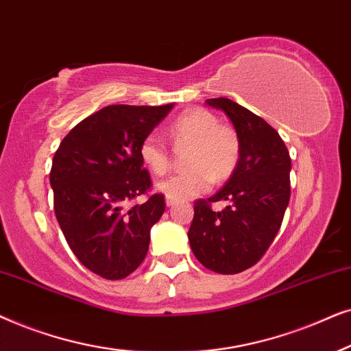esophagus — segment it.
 Segmentation results:
<instances>
[{
  "label": "esophagus",
  "mask_w": 351,
  "mask_h": 351,
  "mask_svg": "<svg viewBox=\"0 0 351 351\" xmlns=\"http://www.w3.org/2000/svg\"><path fill=\"white\" fill-rule=\"evenodd\" d=\"M165 204H167V207H171V205L176 204V199H173V197H170V195H167Z\"/></svg>",
  "instance_id": "1"
}]
</instances>
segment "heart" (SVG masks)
<instances>
[{
	"label": "heart",
	"mask_w": 351,
	"mask_h": 351,
	"mask_svg": "<svg viewBox=\"0 0 351 351\" xmlns=\"http://www.w3.org/2000/svg\"><path fill=\"white\" fill-rule=\"evenodd\" d=\"M168 134L175 147H189L186 156L189 170L158 184V189L173 199L204 194L212 188L213 180L230 178L241 160L242 146L236 130L231 125L219 123L217 115L202 107L181 112L168 127ZM139 157L158 176L165 175L171 167L168 146L156 133L143 138Z\"/></svg>",
	"instance_id": "b5f03b06"
}]
</instances>
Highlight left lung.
I'll use <instances>...</instances> for the list:
<instances>
[{"instance_id": "1", "label": "left lung", "mask_w": 351, "mask_h": 351, "mask_svg": "<svg viewBox=\"0 0 351 351\" xmlns=\"http://www.w3.org/2000/svg\"><path fill=\"white\" fill-rule=\"evenodd\" d=\"M230 117L241 138V160L228 183L194 202L188 237L205 268L236 274L254 266L269 249L291 199V156L271 125L228 97L205 101ZM227 200L219 213L213 202Z\"/></svg>"}]
</instances>
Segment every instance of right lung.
Listing matches in <instances>:
<instances>
[{
  "instance_id": "add662e5",
  "label": "right lung",
  "mask_w": 351,
  "mask_h": 351,
  "mask_svg": "<svg viewBox=\"0 0 351 351\" xmlns=\"http://www.w3.org/2000/svg\"><path fill=\"white\" fill-rule=\"evenodd\" d=\"M171 107L107 106L75 125L54 154L56 218L75 256L97 276L123 279L146 258L165 197L147 194L152 181L139 144ZM139 195L144 204L128 205Z\"/></svg>"
}]
</instances>
